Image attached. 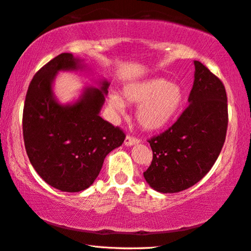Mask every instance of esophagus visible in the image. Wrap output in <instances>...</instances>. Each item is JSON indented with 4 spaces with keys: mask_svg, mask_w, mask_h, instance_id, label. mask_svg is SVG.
<instances>
[{
    "mask_svg": "<svg viewBox=\"0 0 251 251\" xmlns=\"http://www.w3.org/2000/svg\"><path fill=\"white\" fill-rule=\"evenodd\" d=\"M140 142H141L140 138L133 136V135H127L125 138V145H127V147H129V145L137 144V143H140Z\"/></svg>",
    "mask_w": 251,
    "mask_h": 251,
    "instance_id": "34e87169",
    "label": "esophagus"
}]
</instances>
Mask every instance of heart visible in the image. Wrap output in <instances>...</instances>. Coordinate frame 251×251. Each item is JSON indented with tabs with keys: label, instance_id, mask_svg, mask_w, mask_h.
<instances>
[{
	"label": "heart",
	"instance_id": "1",
	"mask_svg": "<svg viewBox=\"0 0 251 251\" xmlns=\"http://www.w3.org/2000/svg\"><path fill=\"white\" fill-rule=\"evenodd\" d=\"M123 98L129 103L139 104L137 119L147 129H158L168 124L180 107L182 92L179 85L164 78L137 82L127 87ZM110 106L122 110L124 102L118 96L110 97Z\"/></svg>",
	"mask_w": 251,
	"mask_h": 251
}]
</instances>
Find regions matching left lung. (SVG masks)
Returning <instances> with one entry per match:
<instances>
[{"label":"left lung","instance_id":"left-lung-1","mask_svg":"<svg viewBox=\"0 0 251 251\" xmlns=\"http://www.w3.org/2000/svg\"><path fill=\"white\" fill-rule=\"evenodd\" d=\"M194 64L189 104L169 128L148 141L153 159L143 175L160 193H178L195 185L211 170L226 142V88L201 62Z\"/></svg>","mask_w":251,"mask_h":251}]
</instances>
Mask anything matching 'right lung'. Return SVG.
Returning a JSON list of instances; mask_svg holds the SVG:
<instances>
[{
  "label": "right lung",
  "mask_w": 251,
  "mask_h": 251,
  "mask_svg": "<svg viewBox=\"0 0 251 251\" xmlns=\"http://www.w3.org/2000/svg\"><path fill=\"white\" fill-rule=\"evenodd\" d=\"M78 59L62 53L45 64L30 82L22 115L28 158L48 185L67 193L87 189L101 170L106 155L121 147L124 130L99 116L109 83L88 89L71 106L56 102L51 81L61 70L77 67Z\"/></svg>",
  "instance_id": "1"
}]
</instances>
